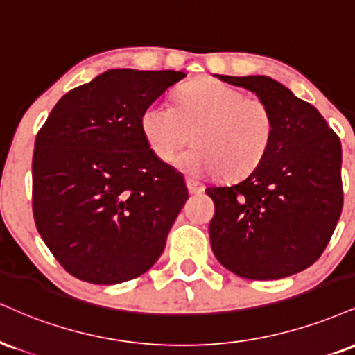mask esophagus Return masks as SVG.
I'll return each mask as SVG.
<instances>
[{"label":"esophagus","instance_id":"esophagus-1","mask_svg":"<svg viewBox=\"0 0 355 355\" xmlns=\"http://www.w3.org/2000/svg\"><path fill=\"white\" fill-rule=\"evenodd\" d=\"M187 189H189V191L191 195H196V193H202L203 191V185L202 183H198V182H195V180H187Z\"/></svg>","mask_w":355,"mask_h":355}]
</instances>
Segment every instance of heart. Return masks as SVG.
<instances>
[{"label":"heart","mask_w":355,"mask_h":355,"mask_svg":"<svg viewBox=\"0 0 355 355\" xmlns=\"http://www.w3.org/2000/svg\"><path fill=\"white\" fill-rule=\"evenodd\" d=\"M177 107L153 102L144 109L140 130L157 159L173 160L191 140L177 166L193 178L220 173L225 180L245 177L261 164L275 137V115L266 101L213 78L177 91Z\"/></svg>","instance_id":"heart-1"}]
</instances>
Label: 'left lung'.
I'll return each mask as SVG.
<instances>
[{
	"label": "left lung",
	"instance_id": "8db88e82",
	"mask_svg": "<svg viewBox=\"0 0 355 355\" xmlns=\"http://www.w3.org/2000/svg\"><path fill=\"white\" fill-rule=\"evenodd\" d=\"M266 101L275 137L243 180L210 187V241L226 270L246 279H281L319 259L343 211L340 140L319 110L266 76H218Z\"/></svg>",
	"mask_w": 355,
	"mask_h": 355
}]
</instances>
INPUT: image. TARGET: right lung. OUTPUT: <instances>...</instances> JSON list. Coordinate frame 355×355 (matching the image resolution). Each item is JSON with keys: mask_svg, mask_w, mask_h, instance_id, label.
Masks as SVG:
<instances>
[{"mask_svg": "<svg viewBox=\"0 0 355 355\" xmlns=\"http://www.w3.org/2000/svg\"><path fill=\"white\" fill-rule=\"evenodd\" d=\"M178 71L110 69L59 99L33 155V215L69 275L117 284L150 270L189 198L153 155L140 117L185 78Z\"/></svg>", "mask_w": 355, "mask_h": 355, "instance_id": "right-lung-1", "label": "right lung"}]
</instances>
